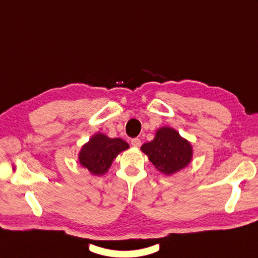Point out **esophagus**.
<instances>
[{
  "label": "esophagus",
  "mask_w": 258,
  "mask_h": 258,
  "mask_svg": "<svg viewBox=\"0 0 258 258\" xmlns=\"http://www.w3.org/2000/svg\"><path fill=\"white\" fill-rule=\"evenodd\" d=\"M131 144H132V146H133V147H140L142 145L140 139H133L131 141Z\"/></svg>",
  "instance_id": "obj_1"
}]
</instances>
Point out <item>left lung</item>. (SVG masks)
<instances>
[{
    "instance_id": "1",
    "label": "left lung",
    "mask_w": 258,
    "mask_h": 258,
    "mask_svg": "<svg viewBox=\"0 0 258 258\" xmlns=\"http://www.w3.org/2000/svg\"><path fill=\"white\" fill-rule=\"evenodd\" d=\"M142 152L145 153L153 165L160 172L170 176L184 168L192 159V146L171 127L157 130L155 139L143 144Z\"/></svg>"
}]
</instances>
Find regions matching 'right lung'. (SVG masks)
<instances>
[{
    "mask_svg": "<svg viewBox=\"0 0 258 258\" xmlns=\"http://www.w3.org/2000/svg\"><path fill=\"white\" fill-rule=\"evenodd\" d=\"M128 147V144L121 139H110L104 134L98 133L82 146L79 153V163L92 175H104L117 155Z\"/></svg>",
    "mask_w": 258,
    "mask_h": 258,
    "instance_id": "right-lung-1",
    "label": "right lung"
}]
</instances>
